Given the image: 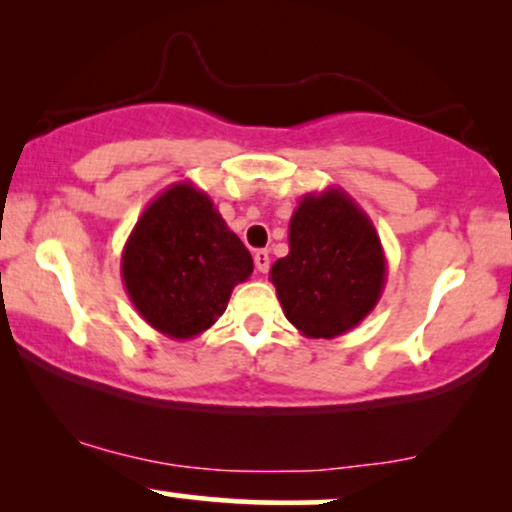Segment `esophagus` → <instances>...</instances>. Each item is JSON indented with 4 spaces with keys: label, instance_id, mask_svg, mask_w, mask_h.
<instances>
[{
    "label": "esophagus",
    "instance_id": "esophagus-1",
    "mask_svg": "<svg viewBox=\"0 0 512 512\" xmlns=\"http://www.w3.org/2000/svg\"><path fill=\"white\" fill-rule=\"evenodd\" d=\"M252 260H255V269L260 271V274H267L269 271V252L267 250H257Z\"/></svg>",
    "mask_w": 512,
    "mask_h": 512
}]
</instances>
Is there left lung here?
<instances>
[{"instance_id": "1", "label": "left lung", "mask_w": 512, "mask_h": 512, "mask_svg": "<svg viewBox=\"0 0 512 512\" xmlns=\"http://www.w3.org/2000/svg\"><path fill=\"white\" fill-rule=\"evenodd\" d=\"M290 252L269 271L285 318L313 339L353 330L377 306L386 255L363 208L342 187L306 194L290 217Z\"/></svg>"}]
</instances>
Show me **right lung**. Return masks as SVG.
Segmentation results:
<instances>
[{
    "label": "right lung",
    "instance_id": "obj_1",
    "mask_svg": "<svg viewBox=\"0 0 512 512\" xmlns=\"http://www.w3.org/2000/svg\"><path fill=\"white\" fill-rule=\"evenodd\" d=\"M252 257L215 203L192 182H175L138 217L121 252V278L135 311L170 339H194L248 281Z\"/></svg>",
    "mask_w": 512,
    "mask_h": 512
}]
</instances>
